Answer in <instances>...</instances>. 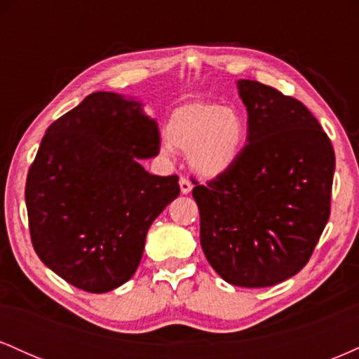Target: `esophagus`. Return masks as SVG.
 Segmentation results:
<instances>
[{"mask_svg": "<svg viewBox=\"0 0 359 359\" xmlns=\"http://www.w3.org/2000/svg\"><path fill=\"white\" fill-rule=\"evenodd\" d=\"M180 192L182 194L192 192V182L187 179V177H180Z\"/></svg>", "mask_w": 359, "mask_h": 359, "instance_id": "obj_1", "label": "esophagus"}]
</instances>
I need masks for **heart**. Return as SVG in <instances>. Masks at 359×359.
<instances>
[{
	"instance_id": "heart-1",
	"label": "heart",
	"mask_w": 359,
	"mask_h": 359,
	"mask_svg": "<svg viewBox=\"0 0 359 359\" xmlns=\"http://www.w3.org/2000/svg\"><path fill=\"white\" fill-rule=\"evenodd\" d=\"M165 138L167 154L185 151L196 174L214 179L236 165L248 138V125L233 106L196 101L172 111Z\"/></svg>"
}]
</instances>
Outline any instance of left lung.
Masks as SVG:
<instances>
[{"instance_id": "left-lung-1", "label": "left lung", "mask_w": 359, "mask_h": 359, "mask_svg": "<svg viewBox=\"0 0 359 359\" xmlns=\"http://www.w3.org/2000/svg\"><path fill=\"white\" fill-rule=\"evenodd\" d=\"M248 111L245 150L226 174L196 185L201 246L221 278L271 287L311 258L331 212V140L302 102L240 79Z\"/></svg>"}]
</instances>
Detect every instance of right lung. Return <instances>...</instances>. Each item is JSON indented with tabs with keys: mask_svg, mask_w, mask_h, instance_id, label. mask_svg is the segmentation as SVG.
Instances as JSON below:
<instances>
[{
	"mask_svg": "<svg viewBox=\"0 0 359 359\" xmlns=\"http://www.w3.org/2000/svg\"><path fill=\"white\" fill-rule=\"evenodd\" d=\"M158 147L142 102L104 90L47 128L25 201L36 255L65 282L104 294L133 277L148 228L180 194L179 177L140 163Z\"/></svg>",
	"mask_w": 359,
	"mask_h": 359,
	"instance_id": "add662e5",
	"label": "right lung"
}]
</instances>
